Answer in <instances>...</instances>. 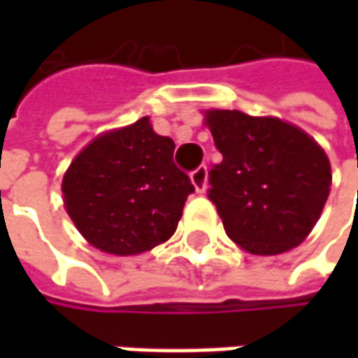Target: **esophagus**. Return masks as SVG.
<instances>
[{"label": "esophagus", "mask_w": 358, "mask_h": 358, "mask_svg": "<svg viewBox=\"0 0 358 358\" xmlns=\"http://www.w3.org/2000/svg\"><path fill=\"white\" fill-rule=\"evenodd\" d=\"M191 181H193V185L197 189V193H205V189H207V167L199 165L195 171L191 173Z\"/></svg>", "instance_id": "1"}]
</instances>
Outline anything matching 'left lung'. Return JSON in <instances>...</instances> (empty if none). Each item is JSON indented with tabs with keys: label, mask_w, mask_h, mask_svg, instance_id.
Returning a JSON list of instances; mask_svg holds the SVG:
<instances>
[{
	"label": "left lung",
	"mask_w": 358,
	"mask_h": 358,
	"mask_svg": "<svg viewBox=\"0 0 358 358\" xmlns=\"http://www.w3.org/2000/svg\"><path fill=\"white\" fill-rule=\"evenodd\" d=\"M223 161L209 171V199L227 235L253 255H279L303 243L319 221L331 163L303 129L277 117L205 111Z\"/></svg>",
	"instance_id": "left-lung-1"
}]
</instances>
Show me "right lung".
I'll use <instances>...</instances> for the list:
<instances>
[{
  "label": "right lung",
  "instance_id": "obj_1",
  "mask_svg": "<svg viewBox=\"0 0 358 358\" xmlns=\"http://www.w3.org/2000/svg\"><path fill=\"white\" fill-rule=\"evenodd\" d=\"M175 143L149 117L93 139L63 177V203L79 233L111 255H139L171 237L189 175L173 163Z\"/></svg>",
  "mask_w": 358,
  "mask_h": 358
}]
</instances>
